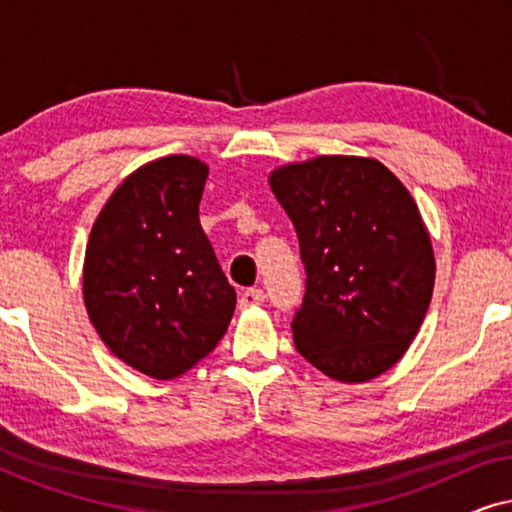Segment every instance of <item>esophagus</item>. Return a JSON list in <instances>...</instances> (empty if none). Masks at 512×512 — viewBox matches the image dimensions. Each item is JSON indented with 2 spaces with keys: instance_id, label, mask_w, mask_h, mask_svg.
<instances>
[{
  "instance_id": "obj_1",
  "label": "esophagus",
  "mask_w": 512,
  "mask_h": 512,
  "mask_svg": "<svg viewBox=\"0 0 512 512\" xmlns=\"http://www.w3.org/2000/svg\"><path fill=\"white\" fill-rule=\"evenodd\" d=\"M263 300H265V293L261 289H247L240 296V307H242V310H247V307L261 305Z\"/></svg>"
}]
</instances>
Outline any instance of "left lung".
Instances as JSON below:
<instances>
[{"mask_svg":"<svg viewBox=\"0 0 512 512\" xmlns=\"http://www.w3.org/2000/svg\"><path fill=\"white\" fill-rule=\"evenodd\" d=\"M298 233L307 282L296 349L338 382H368L408 352L436 284L417 202L389 167L317 156L270 172Z\"/></svg>","mask_w":512,"mask_h":512,"instance_id":"obj_1","label":"left lung"}]
</instances>
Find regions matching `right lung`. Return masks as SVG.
<instances>
[{
    "label": "right lung",
    "instance_id": "1",
    "mask_svg": "<svg viewBox=\"0 0 512 512\" xmlns=\"http://www.w3.org/2000/svg\"><path fill=\"white\" fill-rule=\"evenodd\" d=\"M209 167L151 160L97 214L83 261V303L111 354L153 380H174L212 352L235 312L200 226Z\"/></svg>",
    "mask_w": 512,
    "mask_h": 512
}]
</instances>
